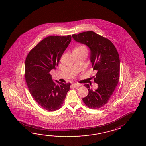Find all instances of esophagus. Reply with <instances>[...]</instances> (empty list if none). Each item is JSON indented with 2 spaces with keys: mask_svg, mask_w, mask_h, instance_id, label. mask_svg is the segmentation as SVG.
I'll list each match as a JSON object with an SVG mask.
<instances>
[{
  "mask_svg": "<svg viewBox=\"0 0 146 146\" xmlns=\"http://www.w3.org/2000/svg\"><path fill=\"white\" fill-rule=\"evenodd\" d=\"M72 86L74 87H78L80 86V84L78 83H74L72 84Z\"/></svg>",
  "mask_w": 146,
  "mask_h": 146,
  "instance_id": "34e87169",
  "label": "esophagus"
}]
</instances>
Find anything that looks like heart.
<instances>
[{
  "label": "heart",
  "mask_w": 146,
  "mask_h": 146,
  "mask_svg": "<svg viewBox=\"0 0 146 146\" xmlns=\"http://www.w3.org/2000/svg\"><path fill=\"white\" fill-rule=\"evenodd\" d=\"M75 50H83L84 51H85L86 52H87V49L86 47L84 46H78V47L75 48Z\"/></svg>",
  "instance_id": "1"
}]
</instances>
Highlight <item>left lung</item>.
Listing matches in <instances>:
<instances>
[{"mask_svg":"<svg viewBox=\"0 0 146 146\" xmlns=\"http://www.w3.org/2000/svg\"><path fill=\"white\" fill-rule=\"evenodd\" d=\"M75 41L86 45L90 49V61L97 73L94 78L98 84L95 90L89 84L84 86L88 94L83 98L88 107L96 109L107 103L119 83L120 61L118 52L113 43L93 31L72 35Z\"/></svg>","mask_w":146,"mask_h":146,"instance_id":"left-lung-1","label":"left lung"}]
</instances>
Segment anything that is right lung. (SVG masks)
I'll use <instances>...</instances> for the list:
<instances>
[{
	"label": "right lung",
	"mask_w": 146,
	"mask_h": 146,
	"mask_svg": "<svg viewBox=\"0 0 146 146\" xmlns=\"http://www.w3.org/2000/svg\"><path fill=\"white\" fill-rule=\"evenodd\" d=\"M71 36H51L30 51L25 62V78L30 94L44 109L54 111L63 104L71 84L54 82L50 72L56 69L71 41Z\"/></svg>",
	"instance_id": "add662e5"
}]
</instances>
